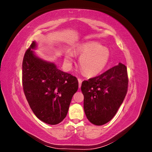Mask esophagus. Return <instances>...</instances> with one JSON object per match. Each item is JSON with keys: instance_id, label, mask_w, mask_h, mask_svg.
Listing matches in <instances>:
<instances>
[{"instance_id": "esophagus-1", "label": "esophagus", "mask_w": 152, "mask_h": 152, "mask_svg": "<svg viewBox=\"0 0 152 152\" xmlns=\"http://www.w3.org/2000/svg\"><path fill=\"white\" fill-rule=\"evenodd\" d=\"M78 81H79V88H80V87H81V84H82V80H81V79L79 78V79H78Z\"/></svg>"}]
</instances>
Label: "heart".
Returning <instances> with one entry per match:
<instances>
[{
	"label": "heart",
	"instance_id": "obj_1",
	"mask_svg": "<svg viewBox=\"0 0 152 152\" xmlns=\"http://www.w3.org/2000/svg\"><path fill=\"white\" fill-rule=\"evenodd\" d=\"M76 52L81 55L79 65L81 70L85 75L93 77L103 70L110 59L109 50L103 47L100 44L89 41L78 45ZM72 54H67L65 61L70 63L72 61Z\"/></svg>",
	"mask_w": 152,
	"mask_h": 152
}]
</instances>
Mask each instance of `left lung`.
Here are the masks:
<instances>
[{
  "label": "left lung",
  "instance_id": "obj_1",
  "mask_svg": "<svg viewBox=\"0 0 152 152\" xmlns=\"http://www.w3.org/2000/svg\"><path fill=\"white\" fill-rule=\"evenodd\" d=\"M128 82L127 67L122 63L82 82L84 112L92 124L103 125L115 115L127 93Z\"/></svg>",
  "mask_w": 152,
  "mask_h": 152
}]
</instances>
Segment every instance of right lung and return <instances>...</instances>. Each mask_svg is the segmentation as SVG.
<instances>
[{
    "instance_id": "add662e5",
    "label": "right lung",
    "mask_w": 152,
    "mask_h": 152,
    "mask_svg": "<svg viewBox=\"0 0 152 152\" xmlns=\"http://www.w3.org/2000/svg\"><path fill=\"white\" fill-rule=\"evenodd\" d=\"M35 46V42H32L23 59V88L36 117L56 125L66 117L79 82L75 77L59 70L54 63L37 57L31 50Z\"/></svg>"
}]
</instances>
